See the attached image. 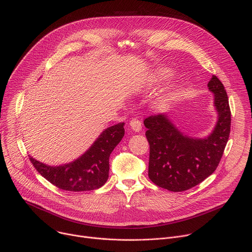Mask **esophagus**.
I'll return each mask as SVG.
<instances>
[{"label":"esophagus","mask_w":252,"mask_h":252,"mask_svg":"<svg viewBox=\"0 0 252 252\" xmlns=\"http://www.w3.org/2000/svg\"><path fill=\"white\" fill-rule=\"evenodd\" d=\"M129 126L134 131H140V129H141V123L137 119H132L129 122Z\"/></svg>","instance_id":"obj_1"}]
</instances>
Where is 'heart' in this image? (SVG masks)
Here are the masks:
<instances>
[{"instance_id":"1","label":"heart","mask_w":252,"mask_h":252,"mask_svg":"<svg viewBox=\"0 0 252 252\" xmlns=\"http://www.w3.org/2000/svg\"><path fill=\"white\" fill-rule=\"evenodd\" d=\"M165 75H167V71H162V76H165ZM169 99H170L169 95H164V96L160 97L159 100H158L159 106H165V105L168 103Z\"/></svg>"}]
</instances>
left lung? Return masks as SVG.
<instances>
[{"label": "left lung", "mask_w": 252, "mask_h": 252, "mask_svg": "<svg viewBox=\"0 0 252 252\" xmlns=\"http://www.w3.org/2000/svg\"><path fill=\"white\" fill-rule=\"evenodd\" d=\"M214 94L219 120L205 138H193L179 131L165 115H155L143 122L150 143L149 177L170 191L188 190L217 169L230 133L231 113L226 91L217 76L207 84Z\"/></svg>", "instance_id": "left-lung-1"}]
</instances>
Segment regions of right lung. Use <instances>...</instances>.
<instances>
[{"mask_svg":"<svg viewBox=\"0 0 252 252\" xmlns=\"http://www.w3.org/2000/svg\"><path fill=\"white\" fill-rule=\"evenodd\" d=\"M125 123L104 129L93 146L78 159L63 165L51 166L30 157V160L48 182L60 189L88 191L99 189L109 178V158L125 135Z\"/></svg>","mask_w":252,"mask_h":252,"instance_id":"right-lung-1","label":"right lung"}]
</instances>
